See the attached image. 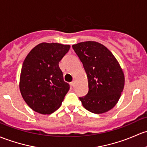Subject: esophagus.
<instances>
[{
    "instance_id": "obj_1",
    "label": "esophagus",
    "mask_w": 147,
    "mask_h": 147,
    "mask_svg": "<svg viewBox=\"0 0 147 147\" xmlns=\"http://www.w3.org/2000/svg\"><path fill=\"white\" fill-rule=\"evenodd\" d=\"M71 85H72V87H74V86H75V80H73V81L71 82Z\"/></svg>"
}]
</instances>
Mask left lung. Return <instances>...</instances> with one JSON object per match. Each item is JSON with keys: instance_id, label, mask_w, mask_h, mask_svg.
I'll use <instances>...</instances> for the list:
<instances>
[{"instance_id": "obj_1", "label": "left lung", "mask_w": 147, "mask_h": 147, "mask_svg": "<svg viewBox=\"0 0 147 147\" xmlns=\"http://www.w3.org/2000/svg\"><path fill=\"white\" fill-rule=\"evenodd\" d=\"M83 64L89 92L80 97L82 106L90 112L101 114L116 105L125 85V75L118 60L107 48L96 41L72 45Z\"/></svg>"}]
</instances>
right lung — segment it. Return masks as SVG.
Here are the masks:
<instances>
[{"label":"right lung","mask_w":147,"mask_h":147,"mask_svg":"<svg viewBox=\"0 0 147 147\" xmlns=\"http://www.w3.org/2000/svg\"><path fill=\"white\" fill-rule=\"evenodd\" d=\"M70 46L41 43L23 62L19 87L23 99L35 112L51 114L59 109L69 89L63 80L59 62Z\"/></svg>","instance_id":"1"}]
</instances>
